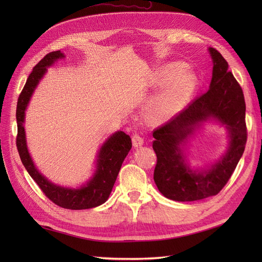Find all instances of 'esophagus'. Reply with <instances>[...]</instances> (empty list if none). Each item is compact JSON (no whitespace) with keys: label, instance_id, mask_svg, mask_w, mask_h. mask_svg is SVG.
<instances>
[{"label":"esophagus","instance_id":"obj_1","mask_svg":"<svg viewBox=\"0 0 262 262\" xmlns=\"http://www.w3.org/2000/svg\"><path fill=\"white\" fill-rule=\"evenodd\" d=\"M144 143V140L142 137H140L139 134H134V136H132V144L134 147H140L143 145Z\"/></svg>","mask_w":262,"mask_h":262}]
</instances>
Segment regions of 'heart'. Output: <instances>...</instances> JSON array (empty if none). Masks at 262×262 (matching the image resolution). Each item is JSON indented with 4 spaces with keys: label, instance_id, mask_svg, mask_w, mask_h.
Here are the masks:
<instances>
[{
    "label": "heart",
    "instance_id": "obj_1",
    "mask_svg": "<svg viewBox=\"0 0 262 262\" xmlns=\"http://www.w3.org/2000/svg\"><path fill=\"white\" fill-rule=\"evenodd\" d=\"M186 70L184 63H169L158 69L148 81L152 89H165L145 108L150 124H163L175 117L191 97L196 85L195 75Z\"/></svg>",
    "mask_w": 262,
    "mask_h": 262
}]
</instances>
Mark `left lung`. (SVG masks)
Here are the masks:
<instances>
[{"label": "left lung", "mask_w": 262, "mask_h": 262, "mask_svg": "<svg viewBox=\"0 0 262 262\" xmlns=\"http://www.w3.org/2000/svg\"><path fill=\"white\" fill-rule=\"evenodd\" d=\"M209 52L213 62L209 91L153 132L157 156L154 181L160 192L170 200L196 201L217 194L231 178L247 141L242 87L222 54L214 48H209ZM211 118L228 129V149L211 168L194 171L187 165L182 146Z\"/></svg>", "instance_id": "1"}]
</instances>
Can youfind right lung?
I'll list each match as a JSON object with an SVG mask.
<instances>
[{
	"instance_id": "1",
	"label": "right lung",
	"mask_w": 262,
	"mask_h": 262,
	"mask_svg": "<svg viewBox=\"0 0 262 262\" xmlns=\"http://www.w3.org/2000/svg\"><path fill=\"white\" fill-rule=\"evenodd\" d=\"M64 57L66 55L60 50L50 52L41 61H39L29 74L17 101L16 145L21 163L25 166L30 177L36 181L42 192L53 203L61 208L70 210L92 209L105 203L109 194L112 193L119 170L121 168L125 156L128 155L132 147L131 138L128 134L118 131L108 138L105 143L101 145L97 154L96 170H95L93 177L87 181V184L77 189L55 185L41 175V172L38 171L31 160L26 144L24 122H25V110L27 109L31 95L39 84V81L46 74L47 68L51 67L55 61Z\"/></svg>"
}]
</instances>
